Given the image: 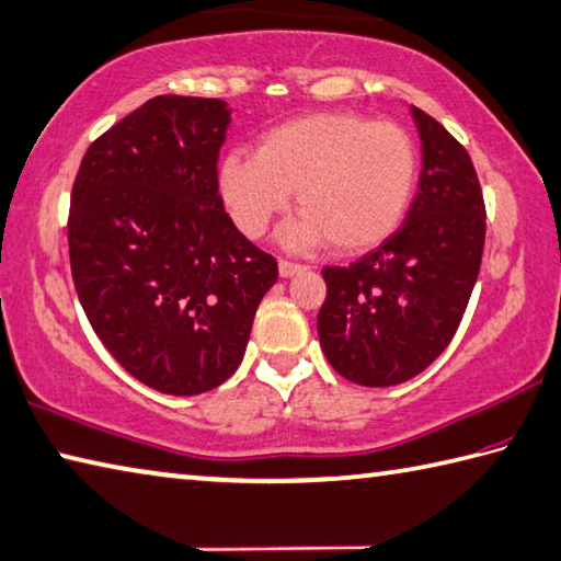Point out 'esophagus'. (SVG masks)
Returning a JSON list of instances; mask_svg holds the SVG:
<instances>
[{
    "label": "esophagus",
    "instance_id": "1",
    "mask_svg": "<svg viewBox=\"0 0 561 561\" xmlns=\"http://www.w3.org/2000/svg\"><path fill=\"white\" fill-rule=\"evenodd\" d=\"M305 268H308L305 263H295V261H288V259L278 261V271H280L283 278H290V276H295V273H302Z\"/></svg>",
    "mask_w": 561,
    "mask_h": 561
}]
</instances>
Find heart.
Instances as JSON below:
<instances>
[{"label": "heart", "mask_w": 561, "mask_h": 561, "mask_svg": "<svg viewBox=\"0 0 561 561\" xmlns=\"http://www.w3.org/2000/svg\"><path fill=\"white\" fill-rule=\"evenodd\" d=\"M417 183V149L400 124L322 112L273 126L256 153L231 151L217 171L219 195L247 237H261L290 205L283 229L295 249L332 241L342 253L383 244L403 225Z\"/></svg>", "instance_id": "obj_1"}]
</instances>
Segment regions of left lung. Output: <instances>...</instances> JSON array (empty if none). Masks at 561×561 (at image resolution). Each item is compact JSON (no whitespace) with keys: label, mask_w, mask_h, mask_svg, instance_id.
<instances>
[{"label":"left lung","mask_w":561,"mask_h":561,"mask_svg":"<svg viewBox=\"0 0 561 561\" xmlns=\"http://www.w3.org/2000/svg\"><path fill=\"white\" fill-rule=\"evenodd\" d=\"M422 173L393 237L348 266H327L317 314L322 352L336 374L368 388L398 386L445 352L479 278L485 205L467 149L412 107Z\"/></svg>","instance_id":"1"}]
</instances>
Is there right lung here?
<instances>
[{
	"label": "right lung",
	"mask_w": 561,
	"mask_h": 561,
	"mask_svg": "<svg viewBox=\"0 0 561 561\" xmlns=\"http://www.w3.org/2000/svg\"><path fill=\"white\" fill-rule=\"evenodd\" d=\"M227 102L158 94L82 156L68 215L70 273L94 334L124 371L171 396L237 371L278 278L225 213L217 161Z\"/></svg>",
	"instance_id": "right-lung-1"
}]
</instances>
